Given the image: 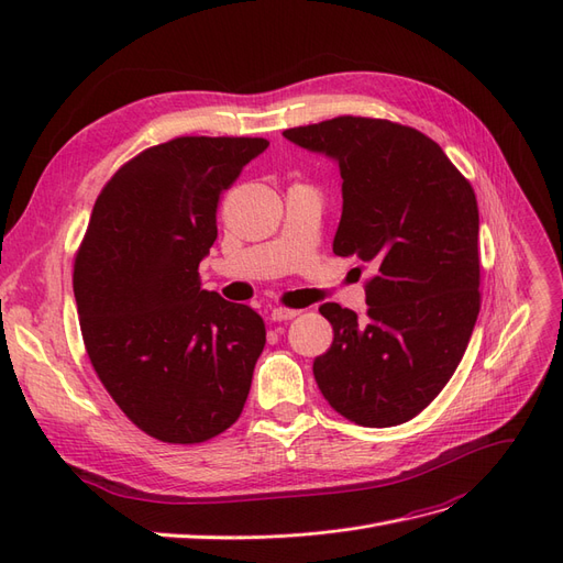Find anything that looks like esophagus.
Instances as JSON below:
<instances>
[{
  "label": "esophagus",
  "mask_w": 563,
  "mask_h": 563,
  "mask_svg": "<svg viewBox=\"0 0 563 563\" xmlns=\"http://www.w3.org/2000/svg\"><path fill=\"white\" fill-rule=\"evenodd\" d=\"M298 317V310H286V308H275L269 312L272 321H291Z\"/></svg>",
  "instance_id": "obj_1"
}]
</instances>
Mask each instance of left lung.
I'll return each mask as SVG.
<instances>
[{
    "label": "left lung",
    "instance_id": "left-lung-1",
    "mask_svg": "<svg viewBox=\"0 0 563 563\" xmlns=\"http://www.w3.org/2000/svg\"><path fill=\"white\" fill-rule=\"evenodd\" d=\"M284 139L335 162L343 216L333 253L376 267L364 319L338 302L319 308L333 345L314 360V380L347 420L401 424L451 380L479 314L472 185L432 139L387 119L335 117Z\"/></svg>",
    "mask_w": 563,
    "mask_h": 563
}]
</instances>
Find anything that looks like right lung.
<instances>
[{
	"instance_id": "obj_1",
	"label": "right lung",
	"mask_w": 563,
	"mask_h": 563,
	"mask_svg": "<svg viewBox=\"0 0 563 563\" xmlns=\"http://www.w3.org/2000/svg\"><path fill=\"white\" fill-rule=\"evenodd\" d=\"M265 139L185 135L141 152L96 199L75 258L89 360L117 406L168 444H199L240 418L265 323L199 286L216 209Z\"/></svg>"
}]
</instances>
